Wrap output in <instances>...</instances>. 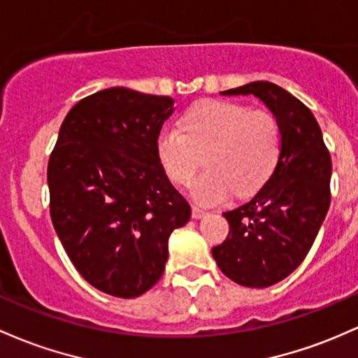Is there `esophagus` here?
<instances>
[{
    "label": "esophagus",
    "mask_w": 358,
    "mask_h": 358,
    "mask_svg": "<svg viewBox=\"0 0 358 358\" xmlns=\"http://www.w3.org/2000/svg\"><path fill=\"white\" fill-rule=\"evenodd\" d=\"M206 215V211L204 210H201V208H198V206H192V218H203V216Z\"/></svg>",
    "instance_id": "34e87169"
}]
</instances>
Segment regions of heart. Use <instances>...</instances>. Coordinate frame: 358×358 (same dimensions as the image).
I'll return each instance as SVG.
<instances>
[{
    "label": "heart",
    "instance_id": "heart-1",
    "mask_svg": "<svg viewBox=\"0 0 358 358\" xmlns=\"http://www.w3.org/2000/svg\"><path fill=\"white\" fill-rule=\"evenodd\" d=\"M155 150L167 178L180 186L192 182L204 155L208 171L192 186V198L218 204L233 189L248 194L271 178L280 155V127L267 110L211 99L187 111L182 128H162Z\"/></svg>",
    "mask_w": 358,
    "mask_h": 358
}]
</instances>
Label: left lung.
<instances>
[{"mask_svg":"<svg viewBox=\"0 0 358 358\" xmlns=\"http://www.w3.org/2000/svg\"><path fill=\"white\" fill-rule=\"evenodd\" d=\"M222 94H254L280 127L274 172L248 203L223 213L230 231L211 250L233 282L268 287L299 267L318 235L330 208L331 157L309 108L277 84L255 81Z\"/></svg>","mask_w":358,"mask_h":358,"instance_id":"8db88e82","label":"left lung"}]
</instances>
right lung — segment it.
<instances>
[{
    "label": "right lung",
    "instance_id": "obj_1",
    "mask_svg": "<svg viewBox=\"0 0 358 358\" xmlns=\"http://www.w3.org/2000/svg\"><path fill=\"white\" fill-rule=\"evenodd\" d=\"M172 113L169 96L98 91L67 113L50 154V218L60 243L92 287L116 298H136L157 282L169 236L191 218L155 150Z\"/></svg>",
    "mask_w": 358,
    "mask_h": 358
}]
</instances>
